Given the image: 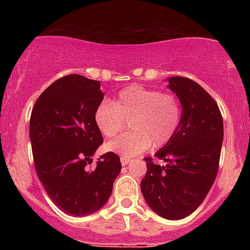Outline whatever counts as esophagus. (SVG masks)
<instances>
[{
	"label": "esophagus",
	"mask_w": 250,
	"mask_h": 250,
	"mask_svg": "<svg viewBox=\"0 0 250 250\" xmlns=\"http://www.w3.org/2000/svg\"><path fill=\"white\" fill-rule=\"evenodd\" d=\"M131 162V159H129V157H125V156H121V163L122 166H127L128 163Z\"/></svg>",
	"instance_id": "34e87169"
}]
</instances>
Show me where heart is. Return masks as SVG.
Returning <instances> with one entry per match:
<instances>
[{
	"mask_svg": "<svg viewBox=\"0 0 250 250\" xmlns=\"http://www.w3.org/2000/svg\"><path fill=\"white\" fill-rule=\"evenodd\" d=\"M182 107L174 94L130 85L122 89L110 102L96 108L94 120L97 129L107 139L115 137L129 120L131 131L109 142V151L131 157L150 148H160L171 141L180 127Z\"/></svg>",
	"mask_w": 250,
	"mask_h": 250,
	"instance_id": "obj_1",
	"label": "heart"
}]
</instances>
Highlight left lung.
<instances>
[{"label": "left lung", "mask_w": 250, "mask_h": 250, "mask_svg": "<svg viewBox=\"0 0 250 250\" xmlns=\"http://www.w3.org/2000/svg\"><path fill=\"white\" fill-rule=\"evenodd\" d=\"M168 87L179 97L182 117L176 134L155 154L166 162L146 159L147 174L141 181L146 202L167 220H181L203 202L213 186L223 141L219 105L193 80L173 76Z\"/></svg>", "instance_id": "8db88e82"}]
</instances>
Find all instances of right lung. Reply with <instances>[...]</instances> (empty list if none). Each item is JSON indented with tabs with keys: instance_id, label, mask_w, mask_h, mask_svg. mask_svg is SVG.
<instances>
[{
	"instance_id": "right-lung-1",
	"label": "right lung",
	"mask_w": 250,
	"mask_h": 250,
	"mask_svg": "<svg viewBox=\"0 0 250 250\" xmlns=\"http://www.w3.org/2000/svg\"><path fill=\"white\" fill-rule=\"evenodd\" d=\"M103 95L100 81L71 74L45 89L34 104L29 136L37 176L64 213L85 216L107 202L121 171L116 154L105 153L94 170L91 156L103 143L95 125Z\"/></svg>"
}]
</instances>
